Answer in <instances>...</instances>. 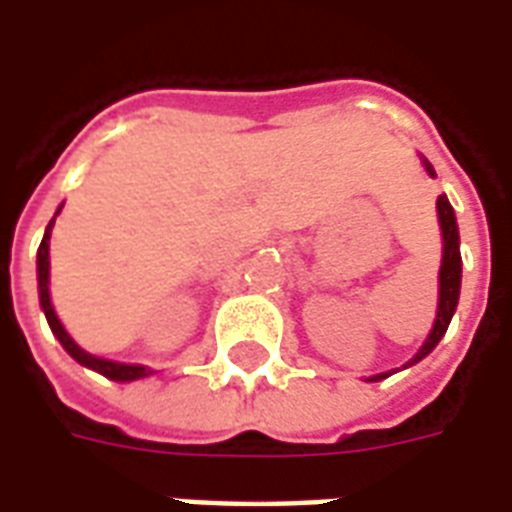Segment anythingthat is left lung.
Wrapping results in <instances>:
<instances>
[{
    "mask_svg": "<svg viewBox=\"0 0 512 512\" xmlns=\"http://www.w3.org/2000/svg\"><path fill=\"white\" fill-rule=\"evenodd\" d=\"M428 172L433 175L430 164H425ZM439 222H441V235H444V257H441V274H439V312H436V323H433V332L425 340V345L419 348V354L408 362L414 365L419 362L422 356H428L439 340L447 332V326L452 321V312L458 307V293H461V249H458V224H455V213H452V205L447 202V197L441 194L439 202ZM386 378L384 373L381 376H373V381H381Z\"/></svg>",
    "mask_w": 512,
    "mask_h": 512,
    "instance_id": "left-lung-1",
    "label": "left lung"
}]
</instances>
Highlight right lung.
Segmentation results:
<instances>
[{
	"label": "right lung",
	"mask_w": 512,
	"mask_h": 512,
	"mask_svg": "<svg viewBox=\"0 0 512 512\" xmlns=\"http://www.w3.org/2000/svg\"><path fill=\"white\" fill-rule=\"evenodd\" d=\"M54 219H57V216H54ZM54 219H51L49 227H46V235H43V241H40V249H38L40 307H43V312H46V321H49L51 332L57 334V340L62 343V348H65V351H68L79 365L93 367V370H98L101 376L112 378V381H134V378L150 376V370H145L142 365H120V362H109V359H98V356L87 354V351H82L79 345L73 343L71 334L62 329V323L60 318H57L54 307H51V296H49V238H51V227H54Z\"/></svg>",
	"instance_id": "add662e5"
}]
</instances>
